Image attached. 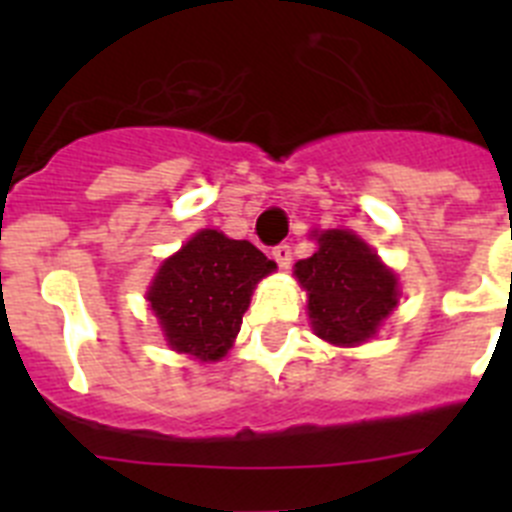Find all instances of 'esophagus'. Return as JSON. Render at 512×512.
I'll list each match as a JSON object with an SVG mask.
<instances>
[{
    "instance_id": "34e87169",
    "label": "esophagus",
    "mask_w": 512,
    "mask_h": 512,
    "mask_svg": "<svg viewBox=\"0 0 512 512\" xmlns=\"http://www.w3.org/2000/svg\"><path fill=\"white\" fill-rule=\"evenodd\" d=\"M271 256H274V261H277L282 269H287V266L292 264V246H289V243H279V246L271 251Z\"/></svg>"
}]
</instances>
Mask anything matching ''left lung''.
Masks as SVG:
<instances>
[{"label": "left lung", "mask_w": 512, "mask_h": 512, "mask_svg": "<svg viewBox=\"0 0 512 512\" xmlns=\"http://www.w3.org/2000/svg\"><path fill=\"white\" fill-rule=\"evenodd\" d=\"M307 289L312 330L336 346H356L377 333L397 305V277L348 230H325L318 251L295 264Z\"/></svg>", "instance_id": "obj_1"}]
</instances>
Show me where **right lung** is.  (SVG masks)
<instances>
[{"label": "right lung", "instance_id": "add662e5", "mask_svg": "<svg viewBox=\"0 0 512 512\" xmlns=\"http://www.w3.org/2000/svg\"><path fill=\"white\" fill-rule=\"evenodd\" d=\"M274 269L253 243L200 230L158 269L148 302L174 351L217 361L241 330L253 287Z\"/></svg>", "mask_w": 512, "mask_h": 512}]
</instances>
